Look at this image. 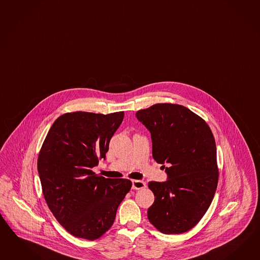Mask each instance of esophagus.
<instances>
[{
  "mask_svg": "<svg viewBox=\"0 0 260 260\" xmlns=\"http://www.w3.org/2000/svg\"><path fill=\"white\" fill-rule=\"evenodd\" d=\"M146 186H147V184L144 181H140V180L133 181V189H141V188H145Z\"/></svg>",
  "mask_w": 260,
  "mask_h": 260,
  "instance_id": "1",
  "label": "esophagus"
}]
</instances>
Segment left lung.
<instances>
[{"label":"left lung","mask_w":260,"mask_h":260,"mask_svg":"<svg viewBox=\"0 0 260 260\" xmlns=\"http://www.w3.org/2000/svg\"><path fill=\"white\" fill-rule=\"evenodd\" d=\"M152 141V157L166 182H149L154 194L148 218L164 234L189 231L204 217L217 189V148L210 127L189 109L155 104L136 112Z\"/></svg>","instance_id":"left-lung-1"}]
</instances>
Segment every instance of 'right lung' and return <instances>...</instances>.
<instances>
[{
  "label": "right lung",
  "instance_id": "1",
  "mask_svg": "<svg viewBox=\"0 0 260 260\" xmlns=\"http://www.w3.org/2000/svg\"><path fill=\"white\" fill-rule=\"evenodd\" d=\"M123 118L124 112H68L54 122L43 142L38 158L43 196L57 221L77 238L94 240L105 234L132 187L129 180L91 171L105 160Z\"/></svg>",
  "mask_w": 260,
  "mask_h": 260
}]
</instances>
